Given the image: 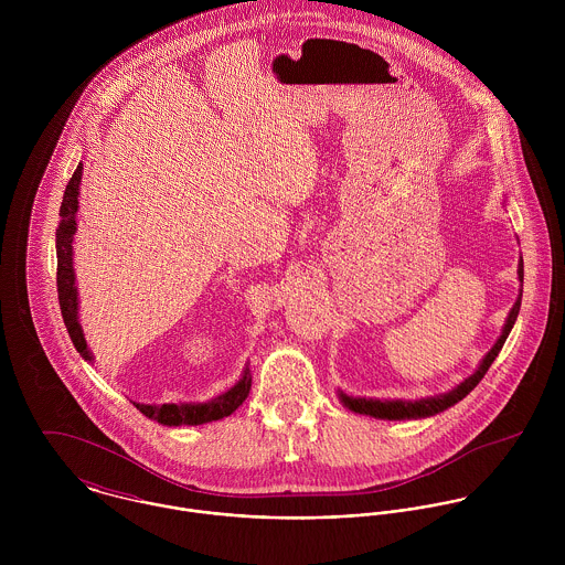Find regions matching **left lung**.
<instances>
[{"label":"left lung","mask_w":565,"mask_h":565,"mask_svg":"<svg viewBox=\"0 0 565 565\" xmlns=\"http://www.w3.org/2000/svg\"><path fill=\"white\" fill-rule=\"evenodd\" d=\"M518 276H520V280H524V263H522V260H520V267H518ZM520 305H522V294H520V298L515 300V305H513V309H511V313H509V318H507V323H504V328H502L500 339H498V341L493 343V348L484 354L481 367H479L470 379H466L459 387H455L452 392H448V394H444V396H437V398L415 401V403H403V401H367V398H350V396H345V394H339V396H341V403L345 404L348 408H352L354 413H363V415H372V417H381V419L428 417V415H435V413L446 411L448 406L463 401V398L483 381L487 370L491 367L493 359H495L498 352L502 350V345H504V341H507V337H509V332H511V328H513V323H515V318H518V313H520Z\"/></svg>","instance_id":"8db88e82"}]
</instances>
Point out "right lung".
Masks as SVG:
<instances>
[{
  "mask_svg": "<svg viewBox=\"0 0 565 565\" xmlns=\"http://www.w3.org/2000/svg\"><path fill=\"white\" fill-rule=\"evenodd\" d=\"M82 162L76 167L74 175L70 178V184L63 195L61 204V224L56 231V287H58V302H61V313L67 326V332L86 361H90V352L86 348L84 334H82L81 323H78V296L74 287V267H72V242L76 233V211H78V186H81ZM252 387L249 370H245L242 381L231 387L226 394L220 398L204 404H139L135 406L150 419H157L159 424L167 426H180V424H204L213 419L228 417L239 404L247 398Z\"/></svg>",
  "mask_w": 565,
  "mask_h": 565,
  "instance_id": "add662e5",
  "label": "right lung"
}]
</instances>
